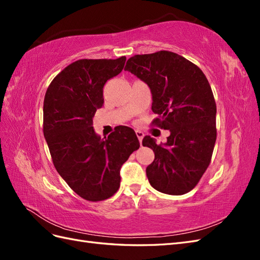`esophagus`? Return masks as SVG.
I'll return each instance as SVG.
<instances>
[{"label": "esophagus", "mask_w": 260, "mask_h": 260, "mask_svg": "<svg viewBox=\"0 0 260 260\" xmlns=\"http://www.w3.org/2000/svg\"><path fill=\"white\" fill-rule=\"evenodd\" d=\"M136 135H137V137H138V139H139V141H140V144H142V140H143V138H144V133H143L142 131L137 130V131H136Z\"/></svg>", "instance_id": "obj_1"}]
</instances>
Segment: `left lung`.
<instances>
[{
	"mask_svg": "<svg viewBox=\"0 0 260 260\" xmlns=\"http://www.w3.org/2000/svg\"><path fill=\"white\" fill-rule=\"evenodd\" d=\"M124 70L151 89L152 124L169 130L167 142L157 144L149 136L142 144L153 149L146 168L149 183L165 194L182 195L196 186L208 168L217 139L216 102L202 70L169 51L135 55Z\"/></svg>",
	"mask_w": 260,
	"mask_h": 260,
	"instance_id": "8db88e82",
	"label": "left lung"
}]
</instances>
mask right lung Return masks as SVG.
<instances>
[{
  "mask_svg": "<svg viewBox=\"0 0 260 260\" xmlns=\"http://www.w3.org/2000/svg\"><path fill=\"white\" fill-rule=\"evenodd\" d=\"M125 56L79 59L54 78L43 103V133L54 167L80 198L104 201L120 186V168L140 147L133 129L118 125L101 139L93 117L104 104L106 81L121 73Z\"/></svg>",
  "mask_w": 260,
  "mask_h": 260,
  "instance_id": "right-lung-1",
  "label": "right lung"
}]
</instances>
